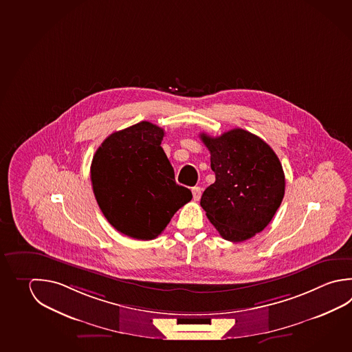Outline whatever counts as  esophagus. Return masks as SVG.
I'll return each mask as SVG.
<instances>
[{
	"mask_svg": "<svg viewBox=\"0 0 352 352\" xmlns=\"http://www.w3.org/2000/svg\"><path fill=\"white\" fill-rule=\"evenodd\" d=\"M201 195H202L201 187H193V188H192V197H193V201H199V199H201Z\"/></svg>",
	"mask_w": 352,
	"mask_h": 352,
	"instance_id": "obj_1",
	"label": "esophagus"
}]
</instances>
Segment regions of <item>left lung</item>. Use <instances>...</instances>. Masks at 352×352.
<instances>
[{
    "mask_svg": "<svg viewBox=\"0 0 352 352\" xmlns=\"http://www.w3.org/2000/svg\"><path fill=\"white\" fill-rule=\"evenodd\" d=\"M199 138L210 150L216 175L201 197V207L224 239L247 241L268 226L283 201L280 161L265 141L243 129L216 138L202 133Z\"/></svg>",
    "mask_w": 352,
    "mask_h": 352,
    "instance_id": "1",
    "label": "left lung"
}]
</instances>
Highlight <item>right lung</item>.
<instances>
[{
	"label": "right lung",
	"mask_w": 352,
	"mask_h": 352,
	"mask_svg": "<svg viewBox=\"0 0 352 352\" xmlns=\"http://www.w3.org/2000/svg\"><path fill=\"white\" fill-rule=\"evenodd\" d=\"M164 129L141 122L109 135L98 147L90 179L102 214L116 230L140 241L160 236L192 193L175 181L161 147Z\"/></svg>",
	"instance_id": "add662e5"
}]
</instances>
